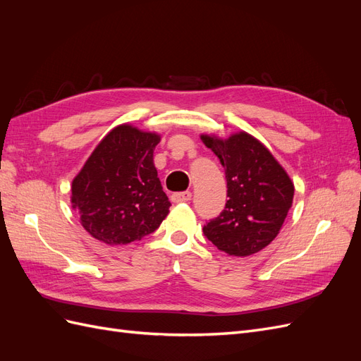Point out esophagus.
<instances>
[{
  "mask_svg": "<svg viewBox=\"0 0 361 361\" xmlns=\"http://www.w3.org/2000/svg\"><path fill=\"white\" fill-rule=\"evenodd\" d=\"M191 200V192L190 191H182V192H174L171 194V202L174 203H185Z\"/></svg>",
  "mask_w": 361,
  "mask_h": 361,
  "instance_id": "1",
  "label": "esophagus"
}]
</instances>
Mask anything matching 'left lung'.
Returning a JSON list of instances; mask_svg holds the SVG:
<instances>
[{
    "instance_id": "1",
    "label": "left lung",
    "mask_w": 361,
    "mask_h": 361,
    "mask_svg": "<svg viewBox=\"0 0 361 361\" xmlns=\"http://www.w3.org/2000/svg\"><path fill=\"white\" fill-rule=\"evenodd\" d=\"M200 138L223 164L228 197L203 233L228 256L255 255L279 235L293 202V182L265 145L245 130L228 138Z\"/></svg>"
}]
</instances>
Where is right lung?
<instances>
[{
	"label": "right lung",
	"mask_w": 361,
	"mask_h": 361,
	"mask_svg": "<svg viewBox=\"0 0 361 361\" xmlns=\"http://www.w3.org/2000/svg\"><path fill=\"white\" fill-rule=\"evenodd\" d=\"M161 141L129 123L113 128L72 180L71 202L81 226L106 245H126L155 232L171 203L158 178Z\"/></svg>",
	"instance_id": "add662e5"
}]
</instances>
